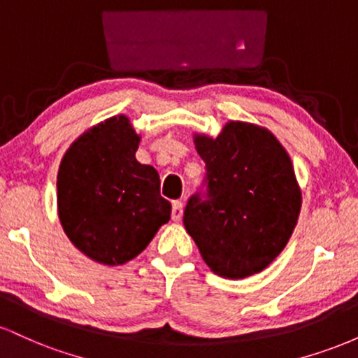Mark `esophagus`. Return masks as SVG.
I'll list each match as a JSON object with an SVG mask.
<instances>
[{"label": "esophagus", "mask_w": 358, "mask_h": 358, "mask_svg": "<svg viewBox=\"0 0 358 358\" xmlns=\"http://www.w3.org/2000/svg\"><path fill=\"white\" fill-rule=\"evenodd\" d=\"M183 217V205L182 202H173L171 203V220L180 222Z\"/></svg>", "instance_id": "obj_1"}]
</instances>
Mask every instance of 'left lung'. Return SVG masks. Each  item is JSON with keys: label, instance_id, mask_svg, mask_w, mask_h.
<instances>
[{"label": "left lung", "instance_id": "1", "mask_svg": "<svg viewBox=\"0 0 358 358\" xmlns=\"http://www.w3.org/2000/svg\"><path fill=\"white\" fill-rule=\"evenodd\" d=\"M205 178L183 224L205 264L241 279L268 268L293 234L301 208L293 165L268 129L231 121L215 139L195 136Z\"/></svg>", "mask_w": 358, "mask_h": 358}]
</instances>
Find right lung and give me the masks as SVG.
<instances>
[{"label":"right lung","instance_id":"obj_1","mask_svg":"<svg viewBox=\"0 0 358 358\" xmlns=\"http://www.w3.org/2000/svg\"><path fill=\"white\" fill-rule=\"evenodd\" d=\"M139 136L124 116L110 117L69 148L57 176L65 234L101 264H124L170 220L159 175L136 159Z\"/></svg>","mask_w":358,"mask_h":358}]
</instances>
